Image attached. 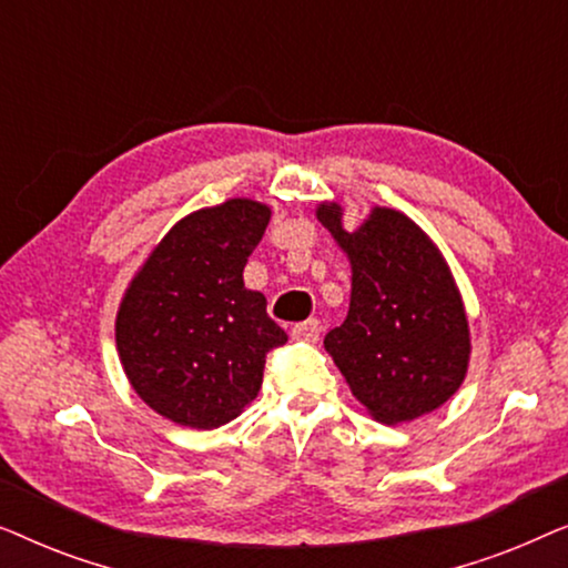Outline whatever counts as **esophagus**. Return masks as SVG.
<instances>
[{
  "mask_svg": "<svg viewBox=\"0 0 568 568\" xmlns=\"http://www.w3.org/2000/svg\"><path fill=\"white\" fill-rule=\"evenodd\" d=\"M321 323L317 321H305V323H297L292 328V338L294 341H305V344H317L321 341Z\"/></svg>",
  "mask_w": 568,
  "mask_h": 568,
  "instance_id": "1",
  "label": "esophagus"
}]
</instances>
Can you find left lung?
<instances>
[{
  "mask_svg": "<svg viewBox=\"0 0 568 568\" xmlns=\"http://www.w3.org/2000/svg\"><path fill=\"white\" fill-rule=\"evenodd\" d=\"M317 220L352 261L346 321L325 336V352L354 398L387 426L439 408L463 385L470 359L465 307L439 247L395 209L375 206L346 232L338 204Z\"/></svg>",
  "mask_w": 568,
  "mask_h": 568,
  "instance_id": "obj_1",
  "label": "left lung"
}]
</instances>
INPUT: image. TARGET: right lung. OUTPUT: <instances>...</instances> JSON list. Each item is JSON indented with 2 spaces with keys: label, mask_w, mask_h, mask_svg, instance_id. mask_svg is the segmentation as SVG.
<instances>
[{
  "label": "right lung",
  "mask_w": 568,
  "mask_h": 568,
  "mask_svg": "<svg viewBox=\"0 0 568 568\" xmlns=\"http://www.w3.org/2000/svg\"><path fill=\"white\" fill-rule=\"evenodd\" d=\"M271 209L251 199L183 216L131 278L115 315V346L131 387L152 410L216 429L261 390L271 348L286 333L266 297L245 290L247 255Z\"/></svg>",
  "instance_id": "1"
}]
</instances>
